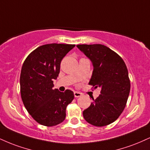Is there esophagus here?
Here are the masks:
<instances>
[{
    "label": "esophagus",
    "instance_id": "obj_1",
    "mask_svg": "<svg viewBox=\"0 0 150 150\" xmlns=\"http://www.w3.org/2000/svg\"><path fill=\"white\" fill-rule=\"evenodd\" d=\"M82 95V93H80V92H78V91H75V92H74V96H75V98H78V97H80Z\"/></svg>",
    "mask_w": 150,
    "mask_h": 150
}]
</instances>
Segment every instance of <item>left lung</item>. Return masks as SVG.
Here are the masks:
<instances>
[{
  "label": "left lung",
  "instance_id": "8db88e82",
  "mask_svg": "<svg viewBox=\"0 0 150 150\" xmlns=\"http://www.w3.org/2000/svg\"><path fill=\"white\" fill-rule=\"evenodd\" d=\"M92 62L93 70L89 84L101 88L100 94L83 117L96 127H105L117 120L126 107L131 84L129 73L122 57L108 47L100 44L77 45Z\"/></svg>",
  "mask_w": 150,
  "mask_h": 150
}]
</instances>
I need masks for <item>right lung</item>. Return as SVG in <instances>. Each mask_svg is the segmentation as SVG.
Here are the masks:
<instances>
[{"mask_svg": "<svg viewBox=\"0 0 150 150\" xmlns=\"http://www.w3.org/2000/svg\"><path fill=\"white\" fill-rule=\"evenodd\" d=\"M75 45L47 44L40 46L26 57L20 75V92L28 112L38 123L53 127L66 118L68 105L74 93L53 89L60 72L61 60Z\"/></svg>", "mask_w": 150, "mask_h": 150, "instance_id": "add662e5", "label": "right lung"}]
</instances>
